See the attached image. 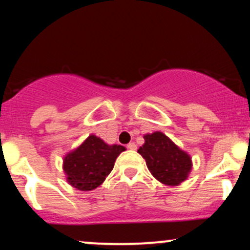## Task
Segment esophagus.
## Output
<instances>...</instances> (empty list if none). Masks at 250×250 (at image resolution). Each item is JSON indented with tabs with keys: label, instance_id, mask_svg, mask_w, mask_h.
Masks as SVG:
<instances>
[{
	"label": "esophagus",
	"instance_id": "1",
	"mask_svg": "<svg viewBox=\"0 0 250 250\" xmlns=\"http://www.w3.org/2000/svg\"><path fill=\"white\" fill-rule=\"evenodd\" d=\"M127 149H129V150H136V145H135L134 142L128 143V145H127Z\"/></svg>",
	"mask_w": 250,
	"mask_h": 250
}]
</instances>
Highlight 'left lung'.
Masks as SVG:
<instances>
[{
	"instance_id": "obj_1",
	"label": "left lung",
	"mask_w": 250,
	"mask_h": 250,
	"mask_svg": "<svg viewBox=\"0 0 250 250\" xmlns=\"http://www.w3.org/2000/svg\"><path fill=\"white\" fill-rule=\"evenodd\" d=\"M145 143L138 152L146 159V167L156 180L165 186H179L192 169L191 156L176 146L163 132L143 135Z\"/></svg>"
}]
</instances>
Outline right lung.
Here are the masks:
<instances>
[{
    "instance_id": "add662e5",
    "label": "right lung",
    "mask_w": 250,
    "mask_h": 250,
    "mask_svg": "<svg viewBox=\"0 0 250 250\" xmlns=\"http://www.w3.org/2000/svg\"><path fill=\"white\" fill-rule=\"evenodd\" d=\"M125 146L108 145L99 136L88 135L63 157L62 169L68 184L81 191L97 189L114 168Z\"/></svg>"
}]
</instances>
